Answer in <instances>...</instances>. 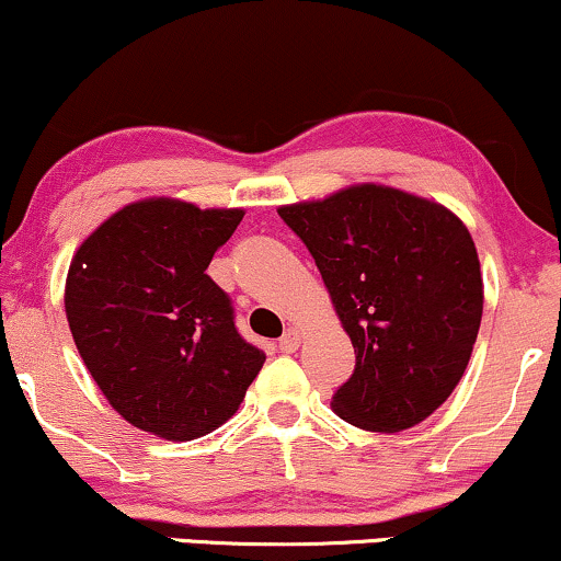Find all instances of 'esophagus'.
Listing matches in <instances>:
<instances>
[{
	"label": "esophagus",
	"mask_w": 561,
	"mask_h": 561,
	"mask_svg": "<svg viewBox=\"0 0 561 561\" xmlns=\"http://www.w3.org/2000/svg\"><path fill=\"white\" fill-rule=\"evenodd\" d=\"M300 342H302L300 329H295V325H289V329L285 331V336L279 339V350H282V352H295L297 346H300Z\"/></svg>",
	"instance_id": "obj_1"
}]
</instances>
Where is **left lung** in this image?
Listing matches in <instances>:
<instances>
[{"label":"left lung","instance_id":"left-lung-1","mask_svg":"<svg viewBox=\"0 0 561 561\" xmlns=\"http://www.w3.org/2000/svg\"><path fill=\"white\" fill-rule=\"evenodd\" d=\"M276 211L316 259L357 354L333 414L373 432L427 420L463 378L484 310L469 228L443 204L382 183Z\"/></svg>","mask_w":561,"mask_h":561}]
</instances>
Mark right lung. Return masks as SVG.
I'll use <instances>...</instances> for the list:
<instances>
[{
    "label": "right lung",
    "instance_id": "obj_1",
    "mask_svg": "<svg viewBox=\"0 0 561 561\" xmlns=\"http://www.w3.org/2000/svg\"><path fill=\"white\" fill-rule=\"evenodd\" d=\"M243 209L139 198L98 225L69 264L64 310L84 367L126 422L162 439L209 435L264 367L207 266Z\"/></svg>",
    "mask_w": 561,
    "mask_h": 561
}]
</instances>
